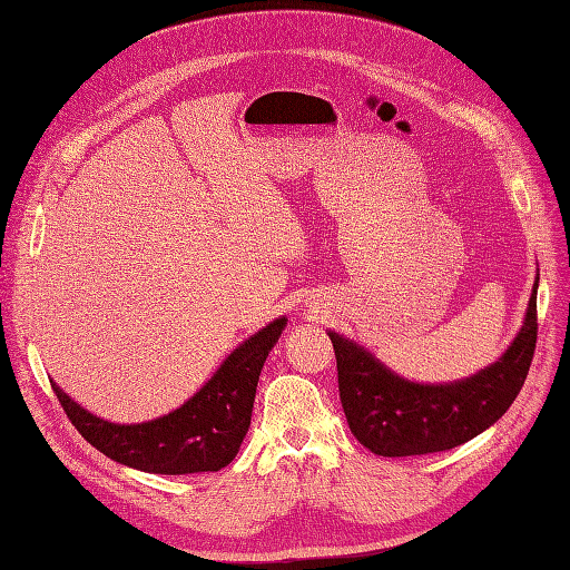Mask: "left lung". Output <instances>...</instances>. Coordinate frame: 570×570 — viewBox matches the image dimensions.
<instances>
[{
  "label": "left lung",
  "instance_id": "left-lung-1",
  "mask_svg": "<svg viewBox=\"0 0 570 570\" xmlns=\"http://www.w3.org/2000/svg\"><path fill=\"white\" fill-rule=\"evenodd\" d=\"M538 281L525 321L502 356L450 384L399 377L356 342L327 332L337 356L340 399L351 434L382 458L441 453L479 436L514 403L538 342Z\"/></svg>",
  "mask_w": 570,
  "mask_h": 570
}]
</instances>
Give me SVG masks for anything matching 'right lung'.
I'll use <instances>...</instances> for the list:
<instances>
[{
	"instance_id": "1",
	"label": "right lung",
	"mask_w": 570,
	"mask_h": 570,
	"mask_svg": "<svg viewBox=\"0 0 570 570\" xmlns=\"http://www.w3.org/2000/svg\"><path fill=\"white\" fill-rule=\"evenodd\" d=\"M287 318L254 332L214 372V377L169 415L141 424H115L91 415L51 380L53 394L75 429L101 453L148 474L219 472L238 455L249 429L254 394L268 351Z\"/></svg>"
}]
</instances>
